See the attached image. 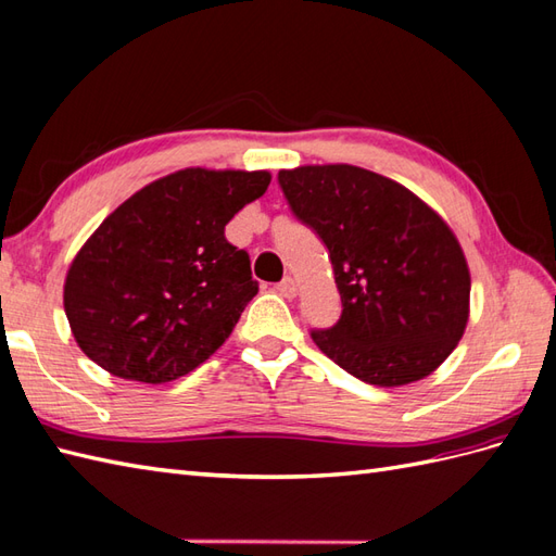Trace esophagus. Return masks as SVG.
I'll use <instances>...</instances> for the list:
<instances>
[{"mask_svg": "<svg viewBox=\"0 0 556 556\" xmlns=\"http://www.w3.org/2000/svg\"><path fill=\"white\" fill-rule=\"evenodd\" d=\"M274 290H276L280 296H288V300H290V296H294V292H296V288H294V280H292L290 276H288V278H282L280 282H276Z\"/></svg>", "mask_w": 556, "mask_h": 556, "instance_id": "34e87169", "label": "esophagus"}]
</instances>
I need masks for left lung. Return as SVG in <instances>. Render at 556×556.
<instances>
[{
  "mask_svg": "<svg viewBox=\"0 0 556 556\" xmlns=\"http://www.w3.org/2000/svg\"><path fill=\"white\" fill-rule=\"evenodd\" d=\"M292 214L328 248L342 316L316 346L375 387L422 380L469 318V268L441 216L408 188L354 165L278 172Z\"/></svg>",
  "mask_w": 556,
  "mask_h": 556,
  "instance_id": "8db88e82",
  "label": "left lung"
}]
</instances>
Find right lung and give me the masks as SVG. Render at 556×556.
Segmentation results:
<instances>
[{"mask_svg":"<svg viewBox=\"0 0 556 556\" xmlns=\"http://www.w3.org/2000/svg\"><path fill=\"white\" fill-rule=\"evenodd\" d=\"M268 184V172L193 167L122 202L67 270L63 306L79 349L146 384L205 363L260 292L224 228Z\"/></svg>","mask_w":556,"mask_h":556,"instance_id":"right-lung-1","label":"right lung"}]
</instances>
